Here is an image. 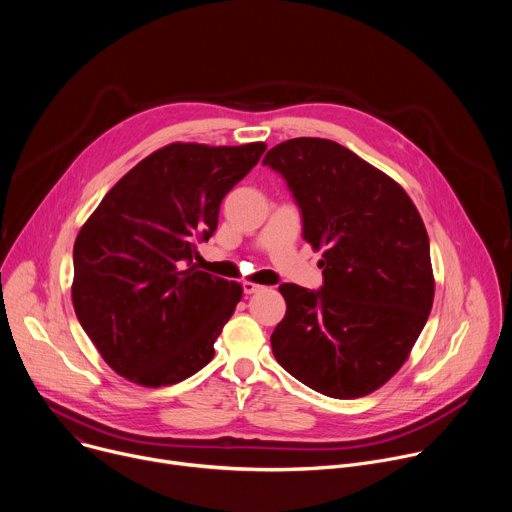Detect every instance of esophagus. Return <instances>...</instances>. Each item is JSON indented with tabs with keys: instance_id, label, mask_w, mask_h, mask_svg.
Listing matches in <instances>:
<instances>
[{
	"instance_id": "obj_1",
	"label": "esophagus",
	"mask_w": 512,
	"mask_h": 512,
	"mask_svg": "<svg viewBox=\"0 0 512 512\" xmlns=\"http://www.w3.org/2000/svg\"><path fill=\"white\" fill-rule=\"evenodd\" d=\"M259 289H261V285H257V283H251V281H243V294H245V296L257 294Z\"/></svg>"
}]
</instances>
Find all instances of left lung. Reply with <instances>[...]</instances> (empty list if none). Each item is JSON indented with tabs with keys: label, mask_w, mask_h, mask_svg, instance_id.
<instances>
[{
	"label": "left lung",
	"mask_w": 512,
	"mask_h": 512,
	"mask_svg": "<svg viewBox=\"0 0 512 512\" xmlns=\"http://www.w3.org/2000/svg\"><path fill=\"white\" fill-rule=\"evenodd\" d=\"M263 166L283 176L304 239L324 249L320 289L279 285L287 310L271 334L273 356L322 395H369L403 367L431 312L421 216L395 180L330 139H287Z\"/></svg>",
	"instance_id": "8db88e82"
}]
</instances>
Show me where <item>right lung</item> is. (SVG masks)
Masks as SVG:
<instances>
[{"label":"right lung","mask_w":512,"mask_h":512,"mask_svg":"<svg viewBox=\"0 0 512 512\" xmlns=\"http://www.w3.org/2000/svg\"><path fill=\"white\" fill-rule=\"evenodd\" d=\"M267 145L170 143L131 168L83 225L72 261V306L109 367L166 387L212 360L241 302L237 281L200 271L218 208Z\"/></svg>","instance_id":"right-lung-1"}]
</instances>
